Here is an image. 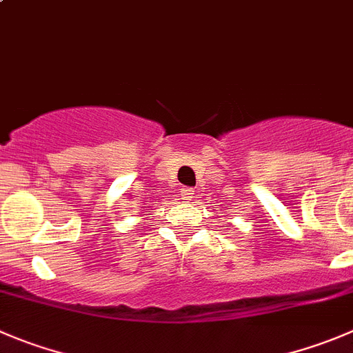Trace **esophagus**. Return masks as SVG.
<instances>
[{
  "label": "esophagus",
  "instance_id": "esophagus-1",
  "mask_svg": "<svg viewBox=\"0 0 353 353\" xmlns=\"http://www.w3.org/2000/svg\"><path fill=\"white\" fill-rule=\"evenodd\" d=\"M180 197H182L183 201H190L194 197V189H189V187H183V189H180Z\"/></svg>",
  "mask_w": 353,
  "mask_h": 353
}]
</instances>
